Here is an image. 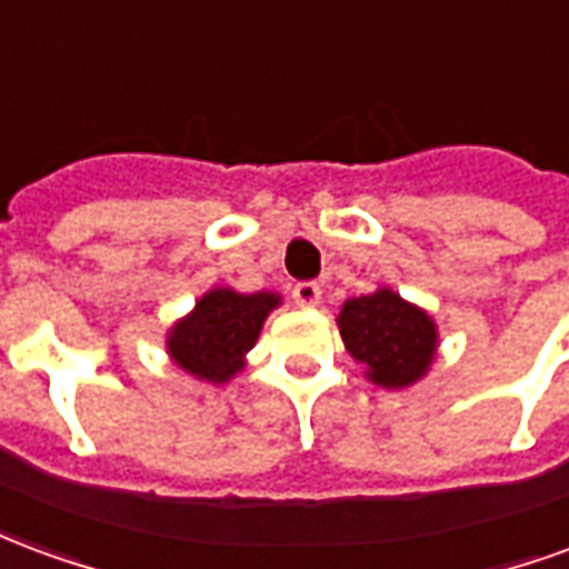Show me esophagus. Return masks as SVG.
<instances>
[{
  "mask_svg": "<svg viewBox=\"0 0 569 569\" xmlns=\"http://www.w3.org/2000/svg\"><path fill=\"white\" fill-rule=\"evenodd\" d=\"M320 296V286L313 283V280H301V283L292 286V298H296V305H301V308H317Z\"/></svg>",
  "mask_w": 569,
  "mask_h": 569,
  "instance_id": "esophagus-1",
  "label": "esophagus"
}]
</instances>
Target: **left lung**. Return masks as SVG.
Instances as JSON below:
<instances>
[{
	"instance_id": "1",
	"label": "left lung",
	"mask_w": 569,
	"mask_h": 569,
	"mask_svg": "<svg viewBox=\"0 0 569 569\" xmlns=\"http://www.w3.org/2000/svg\"><path fill=\"white\" fill-rule=\"evenodd\" d=\"M338 329L347 353L381 387L415 383L436 353L432 320L390 289L347 298Z\"/></svg>"
}]
</instances>
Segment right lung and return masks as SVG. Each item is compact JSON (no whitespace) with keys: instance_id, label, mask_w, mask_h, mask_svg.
<instances>
[{"instance_id":"1","label":"right lung","mask_w":569,"mask_h":569,"mask_svg":"<svg viewBox=\"0 0 569 569\" xmlns=\"http://www.w3.org/2000/svg\"><path fill=\"white\" fill-rule=\"evenodd\" d=\"M280 298L273 292L240 296L231 289H212L200 298L191 317L176 322L170 332V357L194 378L222 383L243 366V353L256 345L268 310Z\"/></svg>"}]
</instances>
